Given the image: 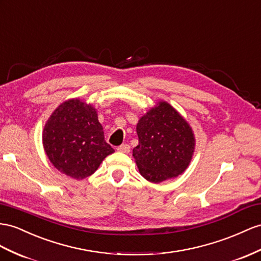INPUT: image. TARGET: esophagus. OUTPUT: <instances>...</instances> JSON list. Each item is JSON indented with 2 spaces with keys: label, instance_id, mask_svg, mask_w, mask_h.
Masks as SVG:
<instances>
[{
  "label": "esophagus",
  "instance_id": "1",
  "mask_svg": "<svg viewBox=\"0 0 261 261\" xmlns=\"http://www.w3.org/2000/svg\"><path fill=\"white\" fill-rule=\"evenodd\" d=\"M117 150L121 153H129L130 152V145L129 144H121L119 145Z\"/></svg>",
  "mask_w": 261,
  "mask_h": 261
}]
</instances>
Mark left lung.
<instances>
[{
  "label": "left lung",
  "mask_w": 261,
  "mask_h": 261,
  "mask_svg": "<svg viewBox=\"0 0 261 261\" xmlns=\"http://www.w3.org/2000/svg\"><path fill=\"white\" fill-rule=\"evenodd\" d=\"M139 144L133 156L141 175L153 183L176 177L188 168L195 139L189 123L168 102L161 101L139 120Z\"/></svg>",
  "instance_id": "obj_1"
}]
</instances>
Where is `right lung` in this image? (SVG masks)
Listing matches in <instances>:
<instances>
[{"label":"right lung","mask_w":261,"mask_h":261,"mask_svg":"<svg viewBox=\"0 0 261 261\" xmlns=\"http://www.w3.org/2000/svg\"><path fill=\"white\" fill-rule=\"evenodd\" d=\"M43 144L53 165L76 179L91 175L115 152L106 142L96 109L79 99L65 101L53 112L45 124Z\"/></svg>","instance_id":"add662e5"}]
</instances>
